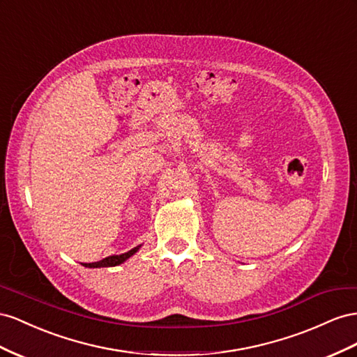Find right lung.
Masks as SVG:
<instances>
[{
  "instance_id": "add662e5",
  "label": "right lung",
  "mask_w": 357,
  "mask_h": 357,
  "mask_svg": "<svg viewBox=\"0 0 357 357\" xmlns=\"http://www.w3.org/2000/svg\"><path fill=\"white\" fill-rule=\"evenodd\" d=\"M142 245H137L135 248H131L127 252H122V254H115V256H109L103 260L100 261H94V263H82L85 268H112V266H118V264L124 263L126 260H128L131 256H135V254L140 250Z\"/></svg>"
}]
</instances>
